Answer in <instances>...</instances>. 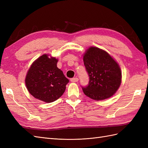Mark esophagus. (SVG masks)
Returning a JSON list of instances; mask_svg holds the SVG:
<instances>
[{
	"instance_id": "1",
	"label": "esophagus",
	"mask_w": 148,
	"mask_h": 148,
	"mask_svg": "<svg viewBox=\"0 0 148 148\" xmlns=\"http://www.w3.org/2000/svg\"><path fill=\"white\" fill-rule=\"evenodd\" d=\"M70 81H71V82H74V83H75V82H78V78H77V77L73 78H71V79H70Z\"/></svg>"
}]
</instances>
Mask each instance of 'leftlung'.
<instances>
[{"label": "left lung", "instance_id": "left-lung-1", "mask_svg": "<svg viewBox=\"0 0 148 148\" xmlns=\"http://www.w3.org/2000/svg\"><path fill=\"white\" fill-rule=\"evenodd\" d=\"M83 62L89 77L88 86L82 87L84 95L96 101L113 96L122 82V71L115 60L105 51L90 47Z\"/></svg>", "mask_w": 148, "mask_h": 148}]
</instances>
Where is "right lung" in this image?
I'll list each match as a JSON object with an SVG mask.
<instances>
[{
	"instance_id": "obj_1",
	"label": "right lung",
	"mask_w": 148,
	"mask_h": 148,
	"mask_svg": "<svg viewBox=\"0 0 148 148\" xmlns=\"http://www.w3.org/2000/svg\"><path fill=\"white\" fill-rule=\"evenodd\" d=\"M58 60L44 54L36 60L28 70L25 84L29 92L47 103L59 99L69 82L63 71L57 66Z\"/></svg>"
}]
</instances>
